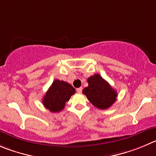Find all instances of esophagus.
Wrapping results in <instances>:
<instances>
[{"label":"esophagus","mask_w":156,"mask_h":156,"mask_svg":"<svg viewBox=\"0 0 156 156\" xmlns=\"http://www.w3.org/2000/svg\"><path fill=\"white\" fill-rule=\"evenodd\" d=\"M82 90H83L82 87H80V88L76 89V92L78 93H82Z\"/></svg>","instance_id":"1"}]
</instances>
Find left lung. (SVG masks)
Masks as SVG:
<instances>
[{
	"label": "left lung",
	"instance_id": "obj_1",
	"mask_svg": "<svg viewBox=\"0 0 156 156\" xmlns=\"http://www.w3.org/2000/svg\"><path fill=\"white\" fill-rule=\"evenodd\" d=\"M88 87L83 90L89 101L96 108L106 109L116 100L117 93L99 74H95L87 80Z\"/></svg>",
	"mask_w": 156,
	"mask_h": 156
}]
</instances>
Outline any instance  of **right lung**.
<instances>
[{"label":"right lung","mask_w":156,"mask_h":156,"mask_svg":"<svg viewBox=\"0 0 156 156\" xmlns=\"http://www.w3.org/2000/svg\"><path fill=\"white\" fill-rule=\"evenodd\" d=\"M75 92L69 83L55 80L43 99V104L50 112H58L64 109L66 103Z\"/></svg>","instance_id":"add662e5"}]
</instances>
